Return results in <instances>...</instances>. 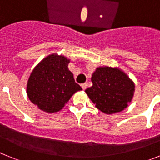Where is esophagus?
<instances>
[{
	"instance_id": "obj_1",
	"label": "esophagus",
	"mask_w": 160,
	"mask_h": 160,
	"mask_svg": "<svg viewBox=\"0 0 160 160\" xmlns=\"http://www.w3.org/2000/svg\"><path fill=\"white\" fill-rule=\"evenodd\" d=\"M81 87L82 88V90H86L87 89V83H82V84H81Z\"/></svg>"
}]
</instances>
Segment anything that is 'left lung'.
<instances>
[{
	"label": "left lung",
	"instance_id": "1",
	"mask_svg": "<svg viewBox=\"0 0 160 160\" xmlns=\"http://www.w3.org/2000/svg\"><path fill=\"white\" fill-rule=\"evenodd\" d=\"M93 85L85 90L95 107L104 114L120 112L127 108L135 92V83L118 67L96 68L92 73Z\"/></svg>",
	"mask_w": 160,
	"mask_h": 160
}]
</instances>
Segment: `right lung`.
<instances>
[{
	"mask_svg": "<svg viewBox=\"0 0 160 160\" xmlns=\"http://www.w3.org/2000/svg\"><path fill=\"white\" fill-rule=\"evenodd\" d=\"M70 60L52 53L42 59L31 72L26 93L29 100L44 112H58L74 93L82 90L68 65Z\"/></svg>",
	"mask_w": 160,
	"mask_h": 160,
	"instance_id": "1",
	"label": "right lung"
}]
</instances>
